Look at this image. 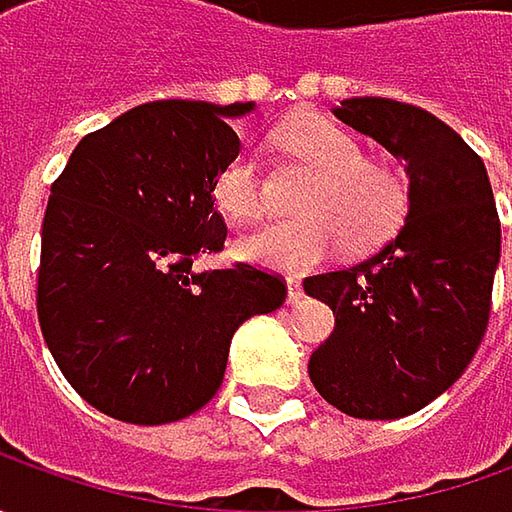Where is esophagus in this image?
I'll return each instance as SVG.
<instances>
[{"instance_id": "1", "label": "esophagus", "mask_w": 512, "mask_h": 512, "mask_svg": "<svg viewBox=\"0 0 512 512\" xmlns=\"http://www.w3.org/2000/svg\"><path fill=\"white\" fill-rule=\"evenodd\" d=\"M302 282L299 279H287V305H299L302 302Z\"/></svg>"}]
</instances>
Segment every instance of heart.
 Returning <instances> with one entry per match:
<instances>
[{
    "label": "heart",
    "mask_w": 512,
    "mask_h": 512,
    "mask_svg": "<svg viewBox=\"0 0 512 512\" xmlns=\"http://www.w3.org/2000/svg\"><path fill=\"white\" fill-rule=\"evenodd\" d=\"M287 156L310 168L296 210L302 216L250 230L236 239L239 259L279 273H302L319 265L333 247H370L402 222L407 190L402 176L382 162L362 159L359 142L322 116L290 119L279 130ZM213 202L233 222L262 213L259 159L242 148L213 179Z\"/></svg>",
    "instance_id": "1"
}]
</instances>
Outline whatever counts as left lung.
<instances>
[{
	"label": "left lung",
	"mask_w": 512,
	"mask_h": 512,
	"mask_svg": "<svg viewBox=\"0 0 512 512\" xmlns=\"http://www.w3.org/2000/svg\"><path fill=\"white\" fill-rule=\"evenodd\" d=\"M407 173L404 225L356 265L307 276L336 327L307 364L322 399L356 419H402L464 373L490 319L502 225L479 153L439 116L382 96L333 108Z\"/></svg>",
	"instance_id": "obj_1"
}]
</instances>
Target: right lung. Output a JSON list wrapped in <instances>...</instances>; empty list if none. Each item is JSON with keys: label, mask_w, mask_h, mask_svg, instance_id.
Listing matches in <instances>:
<instances>
[{"label": "right lung", "mask_w": 512, "mask_h": 512, "mask_svg": "<svg viewBox=\"0 0 512 512\" xmlns=\"http://www.w3.org/2000/svg\"><path fill=\"white\" fill-rule=\"evenodd\" d=\"M253 102L165 99L88 133L50 187L36 310L73 390L119 422H179L222 387L230 339L273 313L285 282L236 265L199 270L227 227L213 179Z\"/></svg>", "instance_id": "add662e5"}]
</instances>
